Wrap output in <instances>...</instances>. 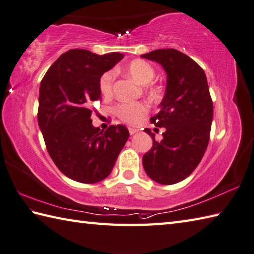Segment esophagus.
<instances>
[{
    "label": "esophagus",
    "instance_id": "esophagus-1",
    "mask_svg": "<svg viewBox=\"0 0 254 254\" xmlns=\"http://www.w3.org/2000/svg\"><path fill=\"white\" fill-rule=\"evenodd\" d=\"M136 132H137V129L129 128V133H130V135H133V133H136Z\"/></svg>",
    "mask_w": 254,
    "mask_h": 254
}]
</instances>
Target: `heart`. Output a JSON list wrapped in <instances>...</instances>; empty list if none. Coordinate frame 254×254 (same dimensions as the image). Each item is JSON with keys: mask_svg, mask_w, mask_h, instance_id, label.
<instances>
[{"mask_svg": "<svg viewBox=\"0 0 254 254\" xmlns=\"http://www.w3.org/2000/svg\"><path fill=\"white\" fill-rule=\"evenodd\" d=\"M125 71L128 76L135 80L139 85L149 84L152 78L155 77V69L152 66L142 60H135L129 63ZM115 78V73L113 70L106 71L103 74L99 79V89L100 93L105 96L111 95L113 89V82ZM148 111L147 106L140 102H131V103H121L114 108V113L117 117L122 119L123 122L128 124H136L141 119V117Z\"/></svg>", "mask_w": 254, "mask_h": 254, "instance_id": "1", "label": "heart"}]
</instances>
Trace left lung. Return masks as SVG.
<instances>
[{"label": "left lung", "instance_id": "obj_1", "mask_svg": "<svg viewBox=\"0 0 254 254\" xmlns=\"http://www.w3.org/2000/svg\"><path fill=\"white\" fill-rule=\"evenodd\" d=\"M141 57L160 64L167 74L160 111L150 119L165 132L156 141L155 133L145 128L154 142L142 157V166L156 183L174 185L190 176L207 149L213 117L207 77L193 60L174 49L156 50Z\"/></svg>", "mask_w": 254, "mask_h": 254}]
</instances>
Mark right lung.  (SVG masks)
<instances>
[{
    "mask_svg": "<svg viewBox=\"0 0 254 254\" xmlns=\"http://www.w3.org/2000/svg\"><path fill=\"white\" fill-rule=\"evenodd\" d=\"M123 57L118 52L97 55L70 50L42 79L38 126L52 160L71 180L96 184L107 178L128 139L125 126L112 125L103 131L90 119L92 105L100 99V77Z\"/></svg>",
    "mask_w": 254,
    "mask_h": 254,
    "instance_id": "add662e5",
    "label": "right lung"
}]
</instances>
